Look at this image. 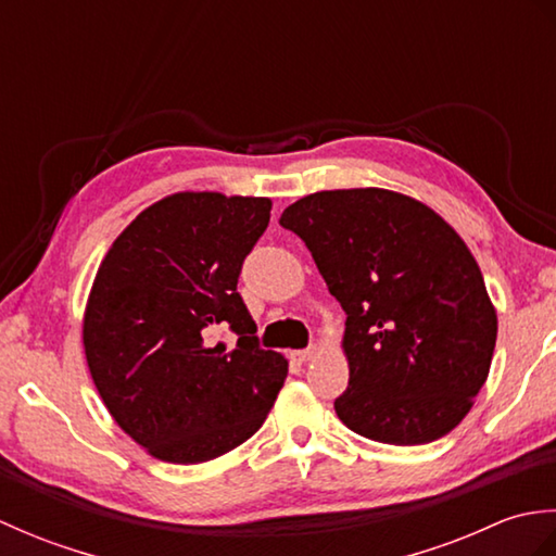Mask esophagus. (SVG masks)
Returning <instances> with one entry per match:
<instances>
[{
    "mask_svg": "<svg viewBox=\"0 0 556 556\" xmlns=\"http://www.w3.org/2000/svg\"><path fill=\"white\" fill-rule=\"evenodd\" d=\"M315 353H317V346H311V349H303V351H293L291 356H293V361H299V363H308V361L315 358Z\"/></svg>",
    "mask_w": 556,
    "mask_h": 556,
    "instance_id": "34e87169",
    "label": "esophagus"
}]
</instances>
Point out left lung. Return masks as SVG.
<instances>
[{"label":"left lung","instance_id":"8db88e82","mask_svg":"<svg viewBox=\"0 0 556 556\" xmlns=\"http://www.w3.org/2000/svg\"><path fill=\"white\" fill-rule=\"evenodd\" d=\"M279 224L305 243L346 313L339 420L396 446L452 432L485 384L497 341V313L460 236L384 188L305 195Z\"/></svg>","mask_w":556,"mask_h":556}]
</instances>
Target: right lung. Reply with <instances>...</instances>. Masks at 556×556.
<instances>
[{"mask_svg": "<svg viewBox=\"0 0 556 556\" xmlns=\"http://www.w3.org/2000/svg\"><path fill=\"white\" fill-rule=\"evenodd\" d=\"M267 198L174 193L104 255L83 320L88 368L119 428L167 464H203L253 437L287 358L260 349L239 287ZM237 337L229 350L216 337Z\"/></svg>", "mask_w": 556, "mask_h": 556, "instance_id": "add662e5", "label": "right lung"}]
</instances>
